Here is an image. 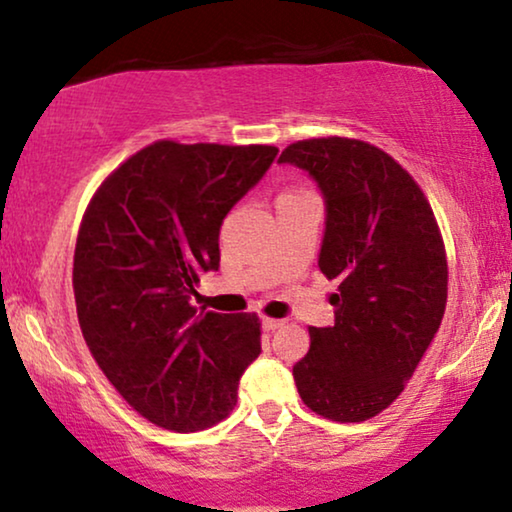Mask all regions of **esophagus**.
Masks as SVG:
<instances>
[{
    "instance_id": "34e87169",
    "label": "esophagus",
    "mask_w": 512,
    "mask_h": 512,
    "mask_svg": "<svg viewBox=\"0 0 512 512\" xmlns=\"http://www.w3.org/2000/svg\"><path fill=\"white\" fill-rule=\"evenodd\" d=\"M279 326H284V319H272V317H263V328H265V331H277Z\"/></svg>"
}]
</instances>
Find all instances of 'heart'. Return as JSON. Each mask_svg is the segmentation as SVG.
Wrapping results in <instances>:
<instances>
[{
  "mask_svg": "<svg viewBox=\"0 0 512 512\" xmlns=\"http://www.w3.org/2000/svg\"><path fill=\"white\" fill-rule=\"evenodd\" d=\"M303 193H307V191H300V188H293V191H286V193H282V195H303ZM282 195H279V198H282Z\"/></svg>",
  "mask_w": 512,
  "mask_h": 512,
  "instance_id": "obj_1",
  "label": "heart"
}]
</instances>
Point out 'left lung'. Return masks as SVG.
Here are the masks:
<instances>
[{
  "mask_svg": "<svg viewBox=\"0 0 512 512\" xmlns=\"http://www.w3.org/2000/svg\"><path fill=\"white\" fill-rule=\"evenodd\" d=\"M279 163L307 170L324 193L319 270L340 284L335 324L310 326V352L293 380L317 415L366 422L401 396L443 321V235L417 181L373 144L303 139Z\"/></svg>",
  "mask_w": 512,
  "mask_h": 512,
  "instance_id": "obj_1",
  "label": "left lung"
}]
</instances>
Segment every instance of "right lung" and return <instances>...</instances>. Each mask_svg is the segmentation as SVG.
<instances>
[{
    "mask_svg": "<svg viewBox=\"0 0 512 512\" xmlns=\"http://www.w3.org/2000/svg\"><path fill=\"white\" fill-rule=\"evenodd\" d=\"M277 146L158 139L102 181L74 249L83 340L132 410L193 433L233 412L244 368L261 354L254 312H200L191 296L219 268V230L263 177Z\"/></svg>",
    "mask_w": 512,
    "mask_h": 512,
    "instance_id": "add662e5",
    "label": "right lung"
}]
</instances>
